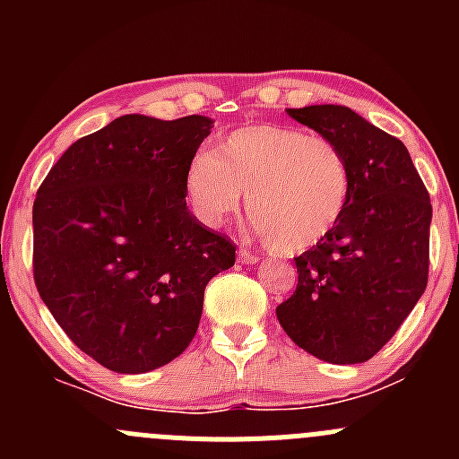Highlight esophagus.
<instances>
[{
  "label": "esophagus",
  "instance_id": "1",
  "mask_svg": "<svg viewBox=\"0 0 459 459\" xmlns=\"http://www.w3.org/2000/svg\"><path fill=\"white\" fill-rule=\"evenodd\" d=\"M238 259L242 264H255V262H259V257L255 255V253H251V251H247V248H239L238 251Z\"/></svg>",
  "mask_w": 459,
  "mask_h": 459
}]
</instances>
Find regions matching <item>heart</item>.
I'll return each instance as SVG.
<instances>
[{
  "mask_svg": "<svg viewBox=\"0 0 459 459\" xmlns=\"http://www.w3.org/2000/svg\"><path fill=\"white\" fill-rule=\"evenodd\" d=\"M257 235L280 251L299 253L322 242L346 212L353 169L337 142L298 126L239 128L211 152H197L184 173L188 208L220 229L244 200Z\"/></svg>",
  "mask_w": 459,
  "mask_h": 459,
  "instance_id": "1",
  "label": "heart"
}]
</instances>
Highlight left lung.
Segmentation results:
<instances>
[{
	"label": "left lung",
	"instance_id": "1",
	"mask_svg": "<svg viewBox=\"0 0 459 459\" xmlns=\"http://www.w3.org/2000/svg\"><path fill=\"white\" fill-rule=\"evenodd\" d=\"M286 113L340 143L353 169V195L340 224L295 257L298 289L277 307V319L317 359L367 362L427 289L429 191L404 143L349 106Z\"/></svg>",
	"mask_w": 459,
	"mask_h": 459
}]
</instances>
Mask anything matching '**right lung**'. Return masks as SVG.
Masks as SVG:
<instances>
[{
  "instance_id": "right-lung-1",
  "label": "right lung",
  "mask_w": 459,
  "mask_h": 459,
  "mask_svg": "<svg viewBox=\"0 0 459 459\" xmlns=\"http://www.w3.org/2000/svg\"><path fill=\"white\" fill-rule=\"evenodd\" d=\"M211 128L204 115H124L73 143L37 191V290L73 344L110 371L148 373L182 355L204 289L235 264V244L202 226L184 195Z\"/></svg>"
}]
</instances>
